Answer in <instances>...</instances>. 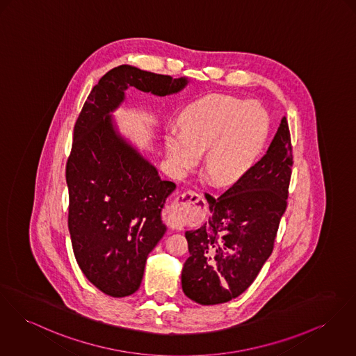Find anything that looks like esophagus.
Segmentation results:
<instances>
[{"instance_id": "1", "label": "esophagus", "mask_w": 356, "mask_h": 356, "mask_svg": "<svg viewBox=\"0 0 356 356\" xmlns=\"http://www.w3.org/2000/svg\"><path fill=\"white\" fill-rule=\"evenodd\" d=\"M206 209V202L197 192L187 190L166 207V220L170 227L180 229L188 219H196Z\"/></svg>"}]
</instances>
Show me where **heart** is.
I'll list each match as a JSON object with an SVG mask.
<instances>
[{
    "label": "heart",
    "mask_w": 356,
    "mask_h": 356,
    "mask_svg": "<svg viewBox=\"0 0 356 356\" xmlns=\"http://www.w3.org/2000/svg\"><path fill=\"white\" fill-rule=\"evenodd\" d=\"M183 127L166 137V152L180 173L188 172L206 150L204 170L217 186L240 180L256 164L270 131L266 110L229 95H207L183 113Z\"/></svg>",
    "instance_id": "1"
}]
</instances>
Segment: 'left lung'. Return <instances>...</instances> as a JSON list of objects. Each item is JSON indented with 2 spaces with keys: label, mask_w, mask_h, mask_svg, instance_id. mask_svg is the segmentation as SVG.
<instances>
[{
  "label": "left lung",
  "mask_w": 356,
  "mask_h": 356,
  "mask_svg": "<svg viewBox=\"0 0 356 356\" xmlns=\"http://www.w3.org/2000/svg\"><path fill=\"white\" fill-rule=\"evenodd\" d=\"M293 145L286 116L267 153L219 197L206 193L210 217L186 232L190 257L181 271L184 294L200 305L237 298L274 250L287 207Z\"/></svg>",
  "instance_id": "1"
}]
</instances>
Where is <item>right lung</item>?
I'll return each mask as SVG.
<instances>
[{
    "label": "right lung",
    "mask_w": 356,
    "mask_h": 356,
    "mask_svg": "<svg viewBox=\"0 0 356 356\" xmlns=\"http://www.w3.org/2000/svg\"><path fill=\"white\" fill-rule=\"evenodd\" d=\"M186 83L129 65L113 67L93 86L76 120L66 163L72 246L88 280L113 298L139 289L147 254L166 230L161 210L176 184L116 136L108 113L129 86L166 96Z\"/></svg>",
    "instance_id": "1"
}]
</instances>
